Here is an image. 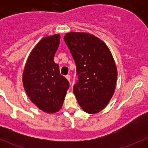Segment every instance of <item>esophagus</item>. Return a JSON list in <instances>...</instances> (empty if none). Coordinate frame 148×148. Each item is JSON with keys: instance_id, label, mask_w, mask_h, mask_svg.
<instances>
[{"instance_id": "esophagus-1", "label": "esophagus", "mask_w": 148, "mask_h": 148, "mask_svg": "<svg viewBox=\"0 0 148 148\" xmlns=\"http://www.w3.org/2000/svg\"><path fill=\"white\" fill-rule=\"evenodd\" d=\"M66 78L67 80L70 82V80H71V77H70V75H66Z\"/></svg>"}]
</instances>
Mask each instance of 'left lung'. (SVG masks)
<instances>
[{
    "mask_svg": "<svg viewBox=\"0 0 148 148\" xmlns=\"http://www.w3.org/2000/svg\"><path fill=\"white\" fill-rule=\"evenodd\" d=\"M64 39L77 67L78 80L73 92L84 111L95 114L102 110L114 92L117 71L110 49L87 33H67Z\"/></svg>",
    "mask_w": 148,
    "mask_h": 148,
    "instance_id": "1",
    "label": "left lung"
}]
</instances>
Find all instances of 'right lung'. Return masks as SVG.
<instances>
[{"label":"right lung","mask_w":148,"mask_h":148,"mask_svg":"<svg viewBox=\"0 0 148 148\" xmlns=\"http://www.w3.org/2000/svg\"><path fill=\"white\" fill-rule=\"evenodd\" d=\"M60 35L43 38L30 53L23 74V84L31 101L40 110L54 113L62 107L69 83L59 72L53 57Z\"/></svg>","instance_id":"right-lung-1"}]
</instances>
